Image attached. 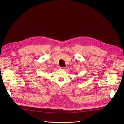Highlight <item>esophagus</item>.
I'll use <instances>...</instances> for the list:
<instances>
[{"mask_svg": "<svg viewBox=\"0 0 124 124\" xmlns=\"http://www.w3.org/2000/svg\"><path fill=\"white\" fill-rule=\"evenodd\" d=\"M61 68L62 69H63V70H65V69H66V67H61Z\"/></svg>", "mask_w": 124, "mask_h": 124, "instance_id": "34e87169", "label": "esophagus"}]
</instances>
